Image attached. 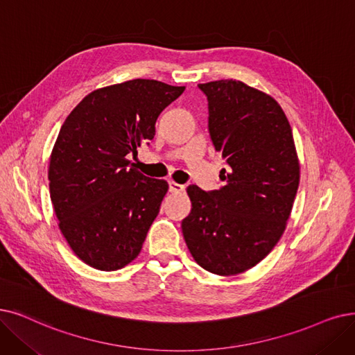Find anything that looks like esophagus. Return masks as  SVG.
Returning <instances> with one entry per match:
<instances>
[{
  "label": "esophagus",
  "instance_id": "obj_1",
  "mask_svg": "<svg viewBox=\"0 0 355 355\" xmlns=\"http://www.w3.org/2000/svg\"><path fill=\"white\" fill-rule=\"evenodd\" d=\"M169 191H171V193H182L184 191V186L171 181V182H169Z\"/></svg>",
  "mask_w": 355,
  "mask_h": 355
}]
</instances>
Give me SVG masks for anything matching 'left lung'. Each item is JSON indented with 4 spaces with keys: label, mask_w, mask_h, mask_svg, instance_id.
<instances>
[{
    "label": "left lung",
    "mask_w": 355,
    "mask_h": 355,
    "mask_svg": "<svg viewBox=\"0 0 355 355\" xmlns=\"http://www.w3.org/2000/svg\"><path fill=\"white\" fill-rule=\"evenodd\" d=\"M207 97L209 133L227 169L223 187L189 186L193 209L182 235L205 270L243 272L282 238L299 187V161L288 120L274 98L241 81L198 84Z\"/></svg>",
    "instance_id": "8db88e82"
}]
</instances>
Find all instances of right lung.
Returning a JSON list of instances; mask_svg holds the SVG:
<instances>
[{
    "label": "right lung",
    "instance_id": "right-lung-1",
    "mask_svg": "<svg viewBox=\"0 0 355 355\" xmlns=\"http://www.w3.org/2000/svg\"><path fill=\"white\" fill-rule=\"evenodd\" d=\"M184 87L132 80L88 94L64 121L49 165L59 229L75 255L114 271L139 255L168 184L135 171L129 155L155 136V123Z\"/></svg>",
    "mask_w": 355,
    "mask_h": 355
}]
</instances>
